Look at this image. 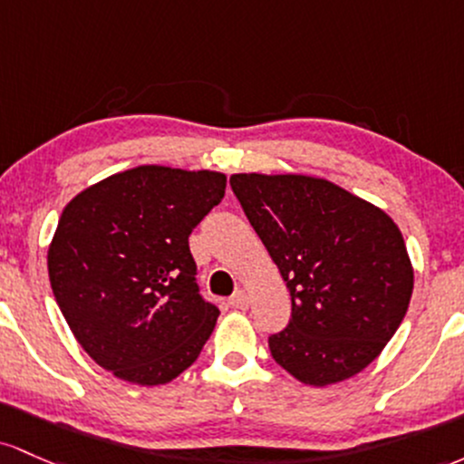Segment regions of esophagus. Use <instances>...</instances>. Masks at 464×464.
Instances as JSON below:
<instances>
[{
  "mask_svg": "<svg viewBox=\"0 0 464 464\" xmlns=\"http://www.w3.org/2000/svg\"><path fill=\"white\" fill-rule=\"evenodd\" d=\"M227 304L232 306V309H247L249 306V298H247V294L243 289H238V291H234V295L230 300H227Z\"/></svg>",
  "mask_w": 464,
  "mask_h": 464,
  "instance_id": "obj_1",
  "label": "esophagus"
}]
</instances>
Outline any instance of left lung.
<instances>
[{
	"label": "left lung",
	"mask_w": 464,
	"mask_h": 464,
	"mask_svg": "<svg viewBox=\"0 0 464 464\" xmlns=\"http://www.w3.org/2000/svg\"><path fill=\"white\" fill-rule=\"evenodd\" d=\"M230 186L291 295L287 329L269 337L276 363L315 388L355 377L412 298L397 223L320 177L238 173Z\"/></svg>",
	"instance_id": "obj_1"
}]
</instances>
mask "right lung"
I'll return each mask as SVG.
<instances>
[{
	"instance_id": "add662e5",
	"label": "right lung",
	"mask_w": 464,
	"mask_h": 464,
	"mask_svg": "<svg viewBox=\"0 0 464 464\" xmlns=\"http://www.w3.org/2000/svg\"><path fill=\"white\" fill-rule=\"evenodd\" d=\"M223 195V173L150 164L65 206L48 249L50 285L98 366L160 386L199 357L218 309L199 295L188 237Z\"/></svg>"
}]
</instances>
